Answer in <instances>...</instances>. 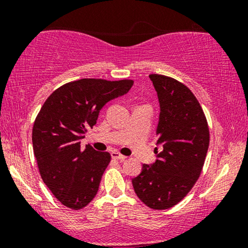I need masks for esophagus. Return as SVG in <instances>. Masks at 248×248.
Here are the masks:
<instances>
[{
	"label": "esophagus",
	"instance_id": "obj_1",
	"mask_svg": "<svg viewBox=\"0 0 248 248\" xmlns=\"http://www.w3.org/2000/svg\"><path fill=\"white\" fill-rule=\"evenodd\" d=\"M111 158L117 159V160H120V161H124L125 159H126V155H123L118 154V152H116V151H113L111 152Z\"/></svg>",
	"mask_w": 248,
	"mask_h": 248
}]
</instances>
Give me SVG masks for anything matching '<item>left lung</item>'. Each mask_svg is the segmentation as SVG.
I'll use <instances>...</instances> for the list:
<instances>
[{
	"instance_id": "8db88e82",
	"label": "left lung",
	"mask_w": 248,
	"mask_h": 248,
	"mask_svg": "<svg viewBox=\"0 0 248 248\" xmlns=\"http://www.w3.org/2000/svg\"><path fill=\"white\" fill-rule=\"evenodd\" d=\"M160 114L155 134L161 151L142 166L132 179L138 198L149 208L166 210L181 202L201 175L210 134L201 105L185 84L161 74H150Z\"/></svg>"
}]
</instances>
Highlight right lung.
Here are the masks:
<instances>
[{
    "mask_svg": "<svg viewBox=\"0 0 248 248\" xmlns=\"http://www.w3.org/2000/svg\"><path fill=\"white\" fill-rule=\"evenodd\" d=\"M133 80L107 81L81 79L63 84L47 98L32 127V147L40 176L63 205L82 209L96 196L105 169L110 162L108 152L80 140L97 123L108 101L127 93Z\"/></svg>",
    "mask_w": 248,
    "mask_h": 248,
    "instance_id": "obj_1",
    "label": "right lung"
}]
</instances>
